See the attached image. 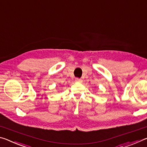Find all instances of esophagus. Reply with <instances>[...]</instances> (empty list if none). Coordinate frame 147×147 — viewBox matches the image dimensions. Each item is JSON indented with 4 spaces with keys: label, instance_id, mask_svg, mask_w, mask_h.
I'll return each instance as SVG.
<instances>
[{
    "label": "esophagus",
    "instance_id": "34e87169",
    "mask_svg": "<svg viewBox=\"0 0 147 147\" xmlns=\"http://www.w3.org/2000/svg\"><path fill=\"white\" fill-rule=\"evenodd\" d=\"M75 81H76V82H82V80L81 79L78 78L75 79Z\"/></svg>",
    "mask_w": 147,
    "mask_h": 147
}]
</instances>
